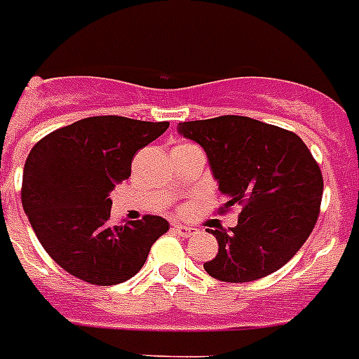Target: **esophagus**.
Here are the masks:
<instances>
[{
  "label": "esophagus",
  "mask_w": 359,
  "mask_h": 359,
  "mask_svg": "<svg viewBox=\"0 0 359 359\" xmlns=\"http://www.w3.org/2000/svg\"><path fill=\"white\" fill-rule=\"evenodd\" d=\"M171 229H173L175 233L180 236H191L194 233H196V229H194V227H188V225H180V224H175Z\"/></svg>",
  "instance_id": "34e87169"
}]
</instances>
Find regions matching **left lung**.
Wrapping results in <instances>:
<instances>
[{"label": "left lung", "instance_id": "8db88e82", "mask_svg": "<svg viewBox=\"0 0 359 359\" xmlns=\"http://www.w3.org/2000/svg\"><path fill=\"white\" fill-rule=\"evenodd\" d=\"M205 149L224 208L240 205L236 227L208 229L218 255L203 266L229 283L255 281L296 255L317 224L323 173L306 143L273 124L224 115L177 126Z\"/></svg>", "mask_w": 359, "mask_h": 359}]
</instances>
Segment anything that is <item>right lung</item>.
Segmentation results:
<instances>
[{
	"label": "right lung",
	"instance_id": "obj_1",
	"mask_svg": "<svg viewBox=\"0 0 359 359\" xmlns=\"http://www.w3.org/2000/svg\"><path fill=\"white\" fill-rule=\"evenodd\" d=\"M169 123L87 117L42 137L24 165L22 205L46 253L93 285H117L140 272L151 245L169 229L160 216L109 224L115 186L132 158Z\"/></svg>",
	"mask_w": 359,
	"mask_h": 359
}]
</instances>
